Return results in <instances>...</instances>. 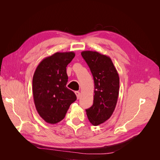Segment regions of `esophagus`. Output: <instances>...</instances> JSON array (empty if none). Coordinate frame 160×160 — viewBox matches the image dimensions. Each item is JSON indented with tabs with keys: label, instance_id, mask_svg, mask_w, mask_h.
I'll use <instances>...</instances> for the list:
<instances>
[{
	"label": "esophagus",
	"instance_id": "esophagus-1",
	"mask_svg": "<svg viewBox=\"0 0 160 160\" xmlns=\"http://www.w3.org/2000/svg\"><path fill=\"white\" fill-rule=\"evenodd\" d=\"M75 95L77 96V98L79 99L80 98V92L79 91H75Z\"/></svg>",
	"mask_w": 160,
	"mask_h": 160
}]
</instances>
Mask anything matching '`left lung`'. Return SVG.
Returning <instances> with one entry per match:
<instances>
[{
	"label": "left lung",
	"mask_w": 160,
	"mask_h": 160,
	"mask_svg": "<svg viewBox=\"0 0 160 160\" xmlns=\"http://www.w3.org/2000/svg\"><path fill=\"white\" fill-rule=\"evenodd\" d=\"M81 55L89 67L93 77V104L86 109L88 119L97 126L112 115L119 91V77L111 58L97 51H84Z\"/></svg>",
	"instance_id": "1"
}]
</instances>
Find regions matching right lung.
<instances>
[{"label":"right lung","instance_id":"add662e5","mask_svg":"<svg viewBox=\"0 0 160 160\" xmlns=\"http://www.w3.org/2000/svg\"><path fill=\"white\" fill-rule=\"evenodd\" d=\"M75 52H57L42 59L32 77L34 103L38 113L47 123L55 124L64 119L69 106L77 99L66 87V67Z\"/></svg>","mask_w":160,"mask_h":160}]
</instances>
